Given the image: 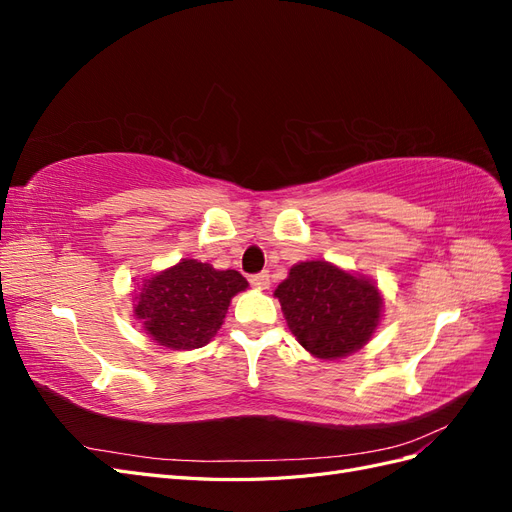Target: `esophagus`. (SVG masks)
Wrapping results in <instances>:
<instances>
[{
  "instance_id": "esophagus-1",
  "label": "esophagus",
  "mask_w": 512,
  "mask_h": 512,
  "mask_svg": "<svg viewBox=\"0 0 512 512\" xmlns=\"http://www.w3.org/2000/svg\"><path fill=\"white\" fill-rule=\"evenodd\" d=\"M250 284L256 286V288H260V290H267V288L271 286V275H269L267 271L256 273V275L250 277Z\"/></svg>"
}]
</instances>
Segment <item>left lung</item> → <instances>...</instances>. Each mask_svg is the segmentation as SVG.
<instances>
[{
  "instance_id": "obj_1",
  "label": "left lung",
  "mask_w": 512,
  "mask_h": 512,
  "mask_svg": "<svg viewBox=\"0 0 512 512\" xmlns=\"http://www.w3.org/2000/svg\"><path fill=\"white\" fill-rule=\"evenodd\" d=\"M275 297L297 342L324 361L361 350L380 324L378 286L327 260L294 265Z\"/></svg>"
}]
</instances>
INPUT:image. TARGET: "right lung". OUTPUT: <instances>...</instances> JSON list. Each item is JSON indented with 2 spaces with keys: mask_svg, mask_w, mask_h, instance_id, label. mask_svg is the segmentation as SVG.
<instances>
[{
  "mask_svg": "<svg viewBox=\"0 0 512 512\" xmlns=\"http://www.w3.org/2000/svg\"><path fill=\"white\" fill-rule=\"evenodd\" d=\"M245 288L247 280L239 271H218L207 262L183 258L136 290L134 316L164 348H203L220 331L230 299Z\"/></svg>",
  "mask_w": 512,
  "mask_h": 512,
  "instance_id": "obj_1",
  "label": "right lung"
}]
</instances>
